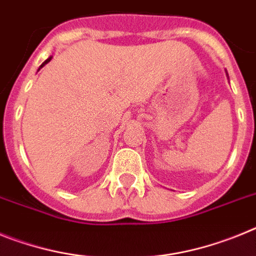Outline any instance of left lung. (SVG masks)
I'll list each match as a JSON object with an SVG mask.
<instances>
[{
    "instance_id": "1",
    "label": "left lung",
    "mask_w": 256,
    "mask_h": 256,
    "mask_svg": "<svg viewBox=\"0 0 256 256\" xmlns=\"http://www.w3.org/2000/svg\"><path fill=\"white\" fill-rule=\"evenodd\" d=\"M227 76H228V74H227Z\"/></svg>"
}]
</instances>
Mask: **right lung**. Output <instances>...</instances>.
<instances>
[{"label": "right lung", "mask_w": 256, "mask_h": 256, "mask_svg": "<svg viewBox=\"0 0 256 256\" xmlns=\"http://www.w3.org/2000/svg\"><path fill=\"white\" fill-rule=\"evenodd\" d=\"M51 58H52V56H50V58H47V60H44V64H42V65H40V68H44V65L47 64V62H50V61H51ZM40 69H38V70H40Z\"/></svg>", "instance_id": "obj_1"}]
</instances>
